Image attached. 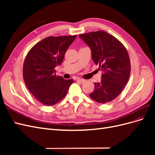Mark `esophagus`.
Returning <instances> with one entry per match:
<instances>
[{
    "label": "esophagus",
    "mask_w": 155,
    "mask_h": 155,
    "mask_svg": "<svg viewBox=\"0 0 155 155\" xmlns=\"http://www.w3.org/2000/svg\"><path fill=\"white\" fill-rule=\"evenodd\" d=\"M76 81H78V82H79V83H83L85 81V79H80V78H78L77 79H76Z\"/></svg>",
    "instance_id": "1"
}]
</instances>
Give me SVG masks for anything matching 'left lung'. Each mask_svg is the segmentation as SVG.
<instances>
[{"label":"left lung","instance_id":"8db88e82","mask_svg":"<svg viewBox=\"0 0 155 155\" xmlns=\"http://www.w3.org/2000/svg\"><path fill=\"white\" fill-rule=\"evenodd\" d=\"M90 47L92 58L102 72L101 81L94 83L90 94L93 100L105 104L114 100L128 82L130 62L127 50L116 37L104 30L79 34Z\"/></svg>","mask_w":155,"mask_h":155}]
</instances>
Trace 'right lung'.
<instances>
[{"instance_id":"right-lung-1","label":"right lung","mask_w":155,"mask_h":155,"mask_svg":"<svg viewBox=\"0 0 155 155\" xmlns=\"http://www.w3.org/2000/svg\"><path fill=\"white\" fill-rule=\"evenodd\" d=\"M76 37H48L33 46L26 56L23 79L29 91L44 105L58 104L74 82L72 79L56 76L55 68L62 63L68 48Z\"/></svg>"}]
</instances>
